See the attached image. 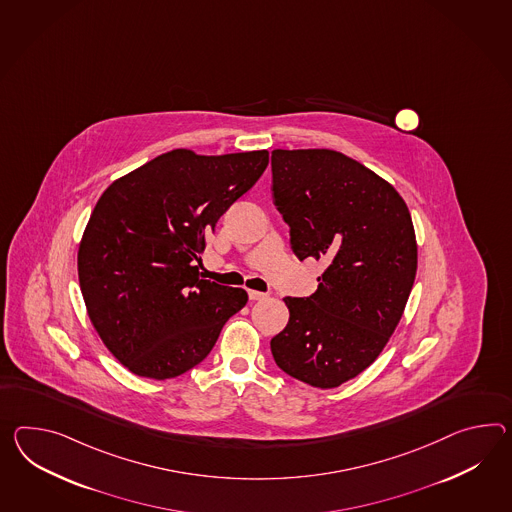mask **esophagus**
Returning <instances> with one entry per match:
<instances>
[{
    "label": "esophagus",
    "mask_w": 512,
    "mask_h": 512,
    "mask_svg": "<svg viewBox=\"0 0 512 512\" xmlns=\"http://www.w3.org/2000/svg\"><path fill=\"white\" fill-rule=\"evenodd\" d=\"M248 296H250L251 301L266 300L268 298V294L257 292V290H248Z\"/></svg>",
    "instance_id": "obj_1"
}]
</instances>
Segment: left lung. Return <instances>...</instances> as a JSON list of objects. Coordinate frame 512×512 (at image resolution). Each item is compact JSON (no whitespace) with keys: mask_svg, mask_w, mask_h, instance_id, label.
Returning a JSON list of instances; mask_svg holds the SVG:
<instances>
[{"mask_svg":"<svg viewBox=\"0 0 512 512\" xmlns=\"http://www.w3.org/2000/svg\"><path fill=\"white\" fill-rule=\"evenodd\" d=\"M272 196L303 261L325 264L309 298L270 342L277 366L340 387L387 346L411 294L418 246L407 203L383 177L335 150L272 151Z\"/></svg>","mask_w":512,"mask_h":512,"instance_id":"left-lung-1","label":"left lung"}]
</instances>
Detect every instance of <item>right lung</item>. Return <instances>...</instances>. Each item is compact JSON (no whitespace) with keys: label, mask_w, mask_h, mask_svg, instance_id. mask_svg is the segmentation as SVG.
<instances>
[{"label":"right lung","mask_w":512,"mask_h":512,"mask_svg":"<svg viewBox=\"0 0 512 512\" xmlns=\"http://www.w3.org/2000/svg\"><path fill=\"white\" fill-rule=\"evenodd\" d=\"M266 166V150H172L101 194L79 242L77 274L90 322L129 372L157 381L185 374L248 303L244 288L201 279V253Z\"/></svg>","instance_id":"1"}]
</instances>
